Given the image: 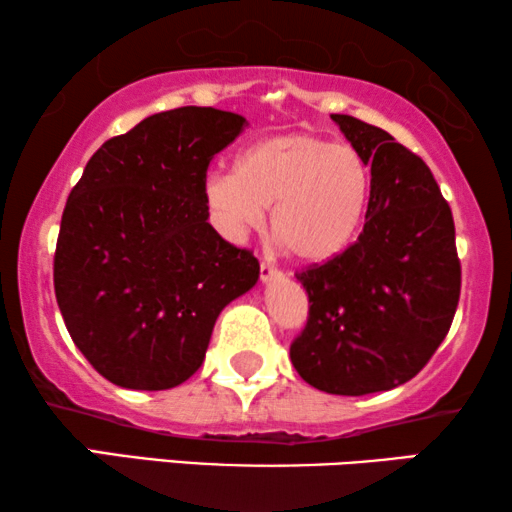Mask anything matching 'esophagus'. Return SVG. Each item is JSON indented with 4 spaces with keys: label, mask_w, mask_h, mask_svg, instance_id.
I'll return each instance as SVG.
<instances>
[{
    "label": "esophagus",
    "mask_w": 512,
    "mask_h": 512,
    "mask_svg": "<svg viewBox=\"0 0 512 512\" xmlns=\"http://www.w3.org/2000/svg\"><path fill=\"white\" fill-rule=\"evenodd\" d=\"M284 277L282 270H277L275 265L270 263H261V282H272V279H279Z\"/></svg>",
    "instance_id": "obj_1"
}]
</instances>
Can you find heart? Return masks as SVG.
Segmentation results:
<instances>
[{
  "label": "heart",
  "mask_w": 512,
  "mask_h": 512,
  "mask_svg": "<svg viewBox=\"0 0 512 512\" xmlns=\"http://www.w3.org/2000/svg\"><path fill=\"white\" fill-rule=\"evenodd\" d=\"M205 200L228 237L261 228L272 207V233L300 263L340 256L366 221L373 167L352 144L293 132L249 144L235 172L205 181Z\"/></svg>",
  "instance_id": "1"
}]
</instances>
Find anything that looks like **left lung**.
I'll use <instances>...</instances> for the list:
<instances>
[{
    "label": "left lung",
    "instance_id": "1",
    "mask_svg": "<svg viewBox=\"0 0 512 512\" xmlns=\"http://www.w3.org/2000/svg\"><path fill=\"white\" fill-rule=\"evenodd\" d=\"M373 167L359 240L296 272L310 298L291 361L314 389L338 396L412 380L450 331L461 291L452 209L433 174L389 132L331 114Z\"/></svg>",
    "mask_w": 512,
    "mask_h": 512
}]
</instances>
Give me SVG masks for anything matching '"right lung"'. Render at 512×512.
<instances>
[{"label":"right lung","mask_w":512,"mask_h":512,"mask_svg":"<svg viewBox=\"0 0 512 512\" xmlns=\"http://www.w3.org/2000/svg\"><path fill=\"white\" fill-rule=\"evenodd\" d=\"M242 116L179 107L111 137L69 193L53 258L55 298L97 373L125 389L186 382L216 317L256 284V256L209 223L207 167Z\"/></svg>","instance_id":"add662e5"}]
</instances>
